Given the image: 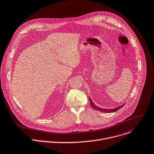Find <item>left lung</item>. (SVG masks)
<instances>
[{
    "mask_svg": "<svg viewBox=\"0 0 154 154\" xmlns=\"http://www.w3.org/2000/svg\"><path fill=\"white\" fill-rule=\"evenodd\" d=\"M89 101H90V104H91V106L93 108H94L95 110H97V111H101V112H116V111H118L119 109H120V108H122L123 106V105H122V106H119V107H118V108H115V109H102V108H98V107H97V106H95V105H94V103H93V102L92 101V100H91V99L89 98Z\"/></svg>",
    "mask_w": 154,
    "mask_h": 154,
    "instance_id": "left-lung-1",
    "label": "left lung"
}]
</instances>
